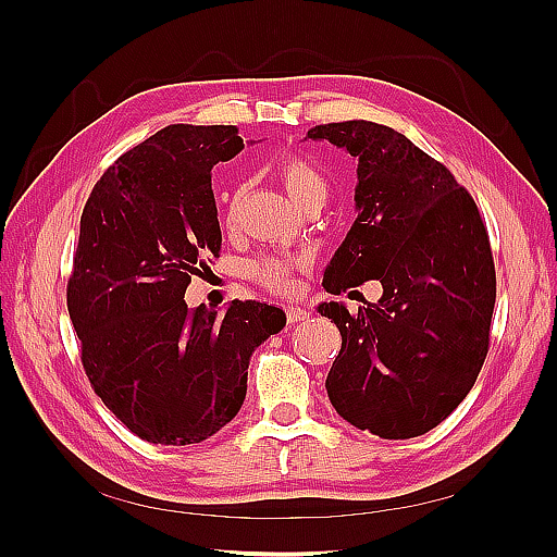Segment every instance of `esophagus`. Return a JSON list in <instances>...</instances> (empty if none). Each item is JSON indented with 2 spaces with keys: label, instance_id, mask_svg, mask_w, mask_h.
<instances>
[{
  "label": "esophagus",
  "instance_id": "1",
  "mask_svg": "<svg viewBox=\"0 0 557 557\" xmlns=\"http://www.w3.org/2000/svg\"><path fill=\"white\" fill-rule=\"evenodd\" d=\"M307 318H309L307 309H299V307H288V309H285V320H288L290 325L293 323H301V320H307Z\"/></svg>",
  "mask_w": 557,
  "mask_h": 557
}]
</instances>
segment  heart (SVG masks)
Wrapping results in <instances>:
<instances>
[{
  "label": "heart",
  "mask_w": 557,
  "mask_h": 557,
  "mask_svg": "<svg viewBox=\"0 0 557 557\" xmlns=\"http://www.w3.org/2000/svg\"><path fill=\"white\" fill-rule=\"evenodd\" d=\"M276 178L290 195L297 207L305 211H313L325 205L330 195V181L320 166L301 153L283 156L276 166ZM242 209V190H234L227 199L225 209V225L232 227L237 223V215ZM307 260L305 258H262L252 262L248 274L260 288L272 295H290L297 285V274L305 272Z\"/></svg>",
  "instance_id": "b5f03b06"
}]
</instances>
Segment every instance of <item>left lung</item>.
Returning a JSON list of instances; mask_svg holds the SVG:
<instances>
[{"label": "left lung", "mask_w": 557, "mask_h": 557, "mask_svg": "<svg viewBox=\"0 0 557 557\" xmlns=\"http://www.w3.org/2000/svg\"><path fill=\"white\" fill-rule=\"evenodd\" d=\"M307 137L358 160V218L325 269V290L383 285L358 313L318 307L342 332L330 401L350 425L411 440L453 413L485 362L497 295L491 237L446 164L393 127L344 121Z\"/></svg>", "instance_id": "1"}]
</instances>
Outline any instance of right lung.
I'll list each match as a JSON object with an SVG mask.
<instances>
[{"instance_id": "add662e5", "label": "right lung", "mask_w": 557, "mask_h": 557, "mask_svg": "<svg viewBox=\"0 0 557 557\" xmlns=\"http://www.w3.org/2000/svg\"><path fill=\"white\" fill-rule=\"evenodd\" d=\"M244 148L234 125H170L117 158L83 207L66 309L95 393L148 444L209 440L239 413L248 360L285 313L234 299L188 309L221 258L211 170Z\"/></svg>"}]
</instances>
